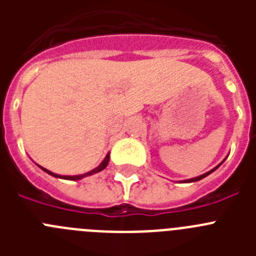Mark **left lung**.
<instances>
[{"label":"left lung","mask_w":256,"mask_h":256,"mask_svg":"<svg viewBox=\"0 0 256 256\" xmlns=\"http://www.w3.org/2000/svg\"><path fill=\"white\" fill-rule=\"evenodd\" d=\"M216 168H218V166H216ZM216 169H212V170H210V172H208V173H205V174H202V176H200V177H196V178H192V180H190L188 182H196V180H202V178L204 177H206V176H209L210 173H212V172L216 170Z\"/></svg>","instance_id":"left-lung-1"}]
</instances>
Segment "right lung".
Masks as SVG:
<instances>
[{"instance_id":"obj_1","label":"right lung","mask_w":256,"mask_h":256,"mask_svg":"<svg viewBox=\"0 0 256 256\" xmlns=\"http://www.w3.org/2000/svg\"><path fill=\"white\" fill-rule=\"evenodd\" d=\"M108 158H110V155H108V154L105 159H104V162H101V164L98 165V166H97L96 169H94V170H91V172H88V173H86V174H80V176H58V174L52 173V172L47 170V169L42 168V166H40V168L44 169V172H47V173H48V174H51V176H54V177L64 178V180H80V178H83V177H87V176H91V174L97 173V172H101V170H102V169H105L106 165H108Z\"/></svg>"}]
</instances>
